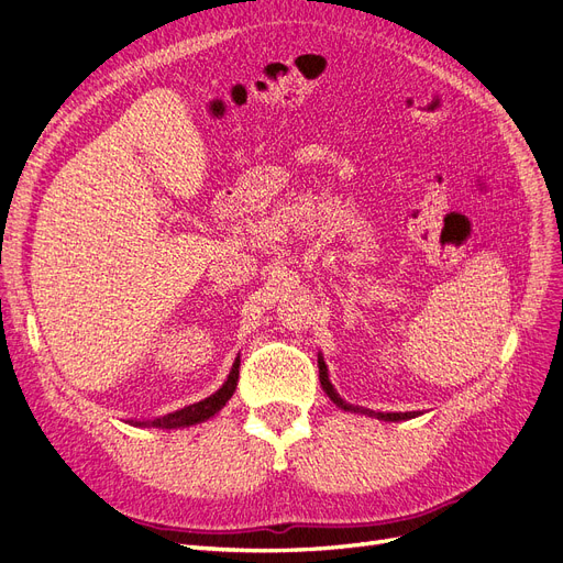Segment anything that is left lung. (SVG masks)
I'll return each mask as SVG.
<instances>
[{"mask_svg": "<svg viewBox=\"0 0 563 563\" xmlns=\"http://www.w3.org/2000/svg\"><path fill=\"white\" fill-rule=\"evenodd\" d=\"M317 364H319V380H321V387H323V391H327L329 399H331V401H333L338 408H343V411L362 413V416H371V418L387 420V422L408 420V418H416V416H418V411H411V413H380V411H371V408H364V406H354V404H347L343 397L338 395L335 387L331 385V380H329V366H327V362H323V356H321V354L317 356Z\"/></svg>", "mask_w": 563, "mask_h": 563, "instance_id": "left-lung-1", "label": "left lung"}]
</instances>
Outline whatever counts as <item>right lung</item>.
Wrapping results in <instances>:
<instances>
[{
	"instance_id": "right-lung-1",
	"label": "right lung",
	"mask_w": 563,
	"mask_h": 563,
	"mask_svg": "<svg viewBox=\"0 0 563 563\" xmlns=\"http://www.w3.org/2000/svg\"><path fill=\"white\" fill-rule=\"evenodd\" d=\"M236 380H240V356L234 360L228 380L220 385V389H216L211 397L185 406V408H180V411L155 418V420H126V422L133 424V428H157V430L190 428V424H197V422L213 418L220 411V408H223L230 401V397L234 395V389H236Z\"/></svg>"
}]
</instances>
